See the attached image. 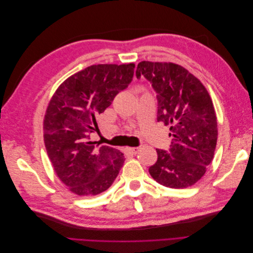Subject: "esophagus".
Here are the masks:
<instances>
[{"mask_svg":"<svg viewBox=\"0 0 253 253\" xmlns=\"http://www.w3.org/2000/svg\"><path fill=\"white\" fill-rule=\"evenodd\" d=\"M126 151L128 153H131V154H137V153L139 152V148H127Z\"/></svg>","mask_w":253,"mask_h":253,"instance_id":"34e87169","label":"esophagus"}]
</instances>
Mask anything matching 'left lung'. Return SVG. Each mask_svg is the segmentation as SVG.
Returning a JSON list of instances; mask_svg holds the SVG:
<instances>
[{
    "mask_svg": "<svg viewBox=\"0 0 253 253\" xmlns=\"http://www.w3.org/2000/svg\"><path fill=\"white\" fill-rule=\"evenodd\" d=\"M150 81L156 91L157 121L170 126L169 151L156 149L149 168L158 183L173 189L194 185L207 171L217 140V121L208 90L186 68L174 63L142 61L136 77Z\"/></svg>",
    "mask_w": 253,
    "mask_h": 253,
    "instance_id": "obj_1",
    "label": "left lung"
}]
</instances>
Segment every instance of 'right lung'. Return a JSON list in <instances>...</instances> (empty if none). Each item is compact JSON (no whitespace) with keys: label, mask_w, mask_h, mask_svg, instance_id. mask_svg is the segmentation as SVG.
I'll return each instance as SVG.
<instances>
[{"label":"right lung","mask_w":253,"mask_h":253,"mask_svg":"<svg viewBox=\"0 0 253 253\" xmlns=\"http://www.w3.org/2000/svg\"><path fill=\"white\" fill-rule=\"evenodd\" d=\"M135 64L90 65L67 78L53 94L44 118V143L56 174L73 193L108 190L124 166L116 149L90 141L97 117L132 82Z\"/></svg>","instance_id":"add662e5"}]
</instances>
